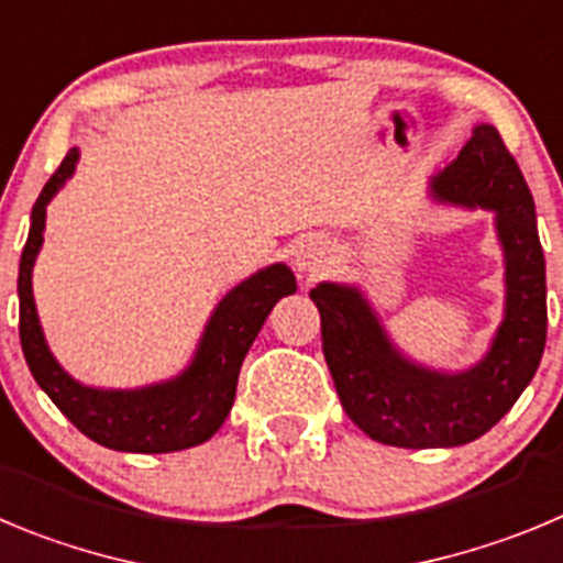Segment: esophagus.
Returning a JSON list of instances; mask_svg holds the SVG:
<instances>
[{
	"label": "esophagus",
	"instance_id": "34e87169",
	"mask_svg": "<svg viewBox=\"0 0 563 563\" xmlns=\"http://www.w3.org/2000/svg\"><path fill=\"white\" fill-rule=\"evenodd\" d=\"M332 262V247H329L327 240L321 236H309L298 245L296 251V271L301 278H316L321 276L323 271Z\"/></svg>",
	"mask_w": 563,
	"mask_h": 563
}]
</instances>
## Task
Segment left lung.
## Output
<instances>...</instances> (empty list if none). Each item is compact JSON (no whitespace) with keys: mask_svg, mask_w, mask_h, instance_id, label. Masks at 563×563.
<instances>
[{"mask_svg":"<svg viewBox=\"0 0 563 563\" xmlns=\"http://www.w3.org/2000/svg\"><path fill=\"white\" fill-rule=\"evenodd\" d=\"M438 203L494 211L505 256V316L492 349L457 374L427 368L390 343L368 298L323 282V357L345 416L368 438L405 450L461 446L486 435L533 379L548 340V282L525 175L494 125H477L461 156L430 178Z\"/></svg>","mask_w":563,"mask_h":563,"instance_id":"obj_1","label":"left lung"}]
</instances>
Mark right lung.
<instances>
[{"label":"right lung","mask_w":563,"mask_h":563,"mask_svg":"<svg viewBox=\"0 0 563 563\" xmlns=\"http://www.w3.org/2000/svg\"><path fill=\"white\" fill-rule=\"evenodd\" d=\"M77 147L46 180L30 214V234L19 262V338L30 374L66 419L91 441L117 452H178L209 441L223 427L236 396L242 360L278 298L296 292L287 265H271L240 282L214 307L195 357L167 383L136 390H102L71 379L53 357L41 332L33 298V265L44 242L46 203L75 173Z\"/></svg>","instance_id":"1"}]
</instances>
